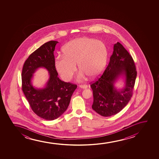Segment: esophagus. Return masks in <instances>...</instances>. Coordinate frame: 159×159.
<instances>
[{
    "instance_id": "esophagus-1",
    "label": "esophagus",
    "mask_w": 159,
    "mask_h": 159,
    "mask_svg": "<svg viewBox=\"0 0 159 159\" xmlns=\"http://www.w3.org/2000/svg\"><path fill=\"white\" fill-rule=\"evenodd\" d=\"M79 87H80L81 89H87L88 86L86 85H81L79 86Z\"/></svg>"
}]
</instances>
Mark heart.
<instances>
[{"label":"heart","mask_w":159,"mask_h":159,"mask_svg":"<svg viewBox=\"0 0 159 159\" xmlns=\"http://www.w3.org/2000/svg\"><path fill=\"white\" fill-rule=\"evenodd\" d=\"M63 55L55 57L54 67L61 78L65 81L72 79L76 70H81L76 80L81 81L86 76L96 78L104 70L108 58L105 44L89 37L73 39L63 48Z\"/></svg>","instance_id":"1"}]
</instances>
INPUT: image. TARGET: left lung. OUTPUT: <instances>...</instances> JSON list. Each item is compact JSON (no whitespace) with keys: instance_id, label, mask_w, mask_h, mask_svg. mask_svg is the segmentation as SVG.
<instances>
[{"instance_id":"8db88e82","label":"left lung","mask_w":159,"mask_h":159,"mask_svg":"<svg viewBox=\"0 0 159 159\" xmlns=\"http://www.w3.org/2000/svg\"><path fill=\"white\" fill-rule=\"evenodd\" d=\"M136 76L131 56L120 42L115 44L106 70L91 85L93 95L92 109L104 117L118 113L130 100ZM120 77L124 79V86L117 89L115 84Z\"/></svg>"}]
</instances>
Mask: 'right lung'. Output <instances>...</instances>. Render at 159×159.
<instances>
[{
    "mask_svg": "<svg viewBox=\"0 0 159 159\" xmlns=\"http://www.w3.org/2000/svg\"><path fill=\"white\" fill-rule=\"evenodd\" d=\"M57 41L46 42L27 59L22 72V90L33 111L39 117L48 120L61 116L67 109L77 86L66 83L57 77L54 67V51ZM41 67L49 73V79L42 88L33 86V74Z\"/></svg>",
    "mask_w": 159,
    "mask_h": 159,
    "instance_id": "obj_1",
    "label": "right lung"
}]
</instances>
